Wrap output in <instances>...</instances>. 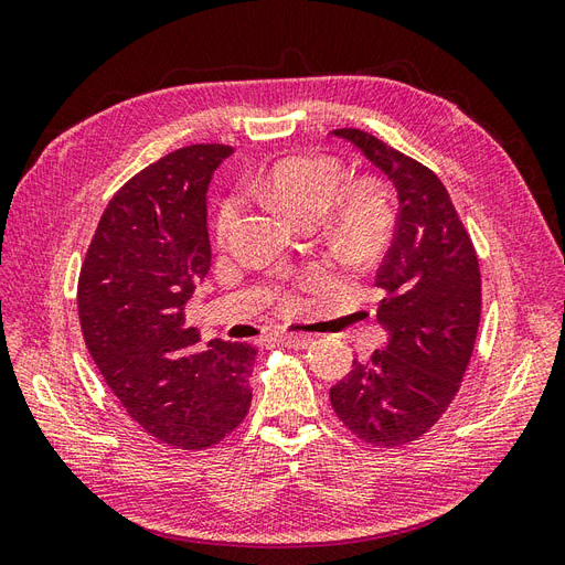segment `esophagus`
<instances>
[{"label":"esophagus","instance_id":"esophagus-1","mask_svg":"<svg viewBox=\"0 0 565 565\" xmlns=\"http://www.w3.org/2000/svg\"><path fill=\"white\" fill-rule=\"evenodd\" d=\"M276 339L280 341V344L292 347V349H306V347H311V341H313L309 334H287V332L276 334Z\"/></svg>","mask_w":565,"mask_h":565}]
</instances>
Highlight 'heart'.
<instances>
[{
	"instance_id": "heart-1",
	"label": "heart",
	"mask_w": 565,
	"mask_h": 565,
	"mask_svg": "<svg viewBox=\"0 0 565 565\" xmlns=\"http://www.w3.org/2000/svg\"><path fill=\"white\" fill-rule=\"evenodd\" d=\"M341 181L344 172L337 160L297 156L268 167L254 188L264 200L301 224L322 216L337 198L330 224L332 237L349 252H370L384 241L388 231V204L380 188L370 181H355L339 192ZM235 214V202L228 200L216 218V233L221 237L231 231Z\"/></svg>"
}]
</instances>
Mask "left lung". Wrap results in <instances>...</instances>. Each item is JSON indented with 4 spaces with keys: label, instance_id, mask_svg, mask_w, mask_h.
<instances>
[{
    "label": "left lung",
    "instance_id": "1",
    "mask_svg": "<svg viewBox=\"0 0 565 565\" xmlns=\"http://www.w3.org/2000/svg\"><path fill=\"white\" fill-rule=\"evenodd\" d=\"M393 185L398 218L374 276L386 347L330 388L337 417L372 446L417 440L459 388L481 320V270L440 179L361 129H337Z\"/></svg>",
    "mask_w": 565,
    "mask_h": 565
}]
</instances>
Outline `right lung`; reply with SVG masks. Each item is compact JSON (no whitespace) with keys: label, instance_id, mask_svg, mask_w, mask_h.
Here are the masks:
<instances>
[{"label":"right lung","instance_id":"obj_1","mask_svg":"<svg viewBox=\"0 0 565 565\" xmlns=\"http://www.w3.org/2000/svg\"><path fill=\"white\" fill-rule=\"evenodd\" d=\"M231 146L169 152L119 188L82 264L87 349L131 419L167 446L202 450L247 415L256 349L188 328L183 306L207 276V188Z\"/></svg>","mask_w":565,"mask_h":565}]
</instances>
